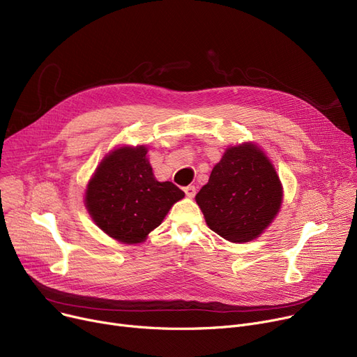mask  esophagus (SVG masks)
I'll use <instances>...</instances> for the list:
<instances>
[{
	"instance_id": "1",
	"label": "esophagus",
	"mask_w": 357,
	"mask_h": 357,
	"mask_svg": "<svg viewBox=\"0 0 357 357\" xmlns=\"http://www.w3.org/2000/svg\"><path fill=\"white\" fill-rule=\"evenodd\" d=\"M183 191H185V195L188 197V198H194V197H195V194H197V190H195V186H194V185L185 186Z\"/></svg>"
}]
</instances>
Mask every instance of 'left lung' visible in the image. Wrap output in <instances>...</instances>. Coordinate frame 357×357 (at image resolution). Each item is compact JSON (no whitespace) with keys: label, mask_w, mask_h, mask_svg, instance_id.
<instances>
[{"label":"left lung","mask_w":357,"mask_h":357,"mask_svg":"<svg viewBox=\"0 0 357 357\" xmlns=\"http://www.w3.org/2000/svg\"><path fill=\"white\" fill-rule=\"evenodd\" d=\"M282 198L275 166L252 142L227 147L195 195L207 226L231 243L257 238L278 215Z\"/></svg>","instance_id":"left-lung-1"}]
</instances>
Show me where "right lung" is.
Returning <instances> with one entry per match:
<instances>
[{
	"mask_svg": "<svg viewBox=\"0 0 357 357\" xmlns=\"http://www.w3.org/2000/svg\"><path fill=\"white\" fill-rule=\"evenodd\" d=\"M183 197L172 182L155 178L144 144L121 146L111 150L91 176L85 207L105 234L124 245H137Z\"/></svg>",
	"mask_w": 357,
	"mask_h": 357,
	"instance_id": "right-lung-1",
	"label": "right lung"
}]
</instances>
